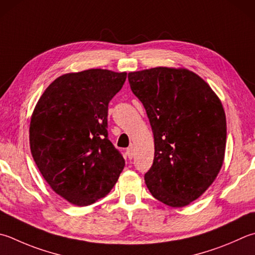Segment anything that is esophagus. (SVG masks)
Segmentation results:
<instances>
[{"label": "esophagus", "mask_w": 255, "mask_h": 255, "mask_svg": "<svg viewBox=\"0 0 255 255\" xmlns=\"http://www.w3.org/2000/svg\"><path fill=\"white\" fill-rule=\"evenodd\" d=\"M126 154H127V156L129 158V160H131V158L134 156V150H133V147H132V146L127 148Z\"/></svg>", "instance_id": "1"}]
</instances>
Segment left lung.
<instances>
[{"instance_id":"8db88e82","label":"left lung","mask_w":255,"mask_h":255,"mask_svg":"<svg viewBox=\"0 0 255 255\" xmlns=\"http://www.w3.org/2000/svg\"><path fill=\"white\" fill-rule=\"evenodd\" d=\"M154 135V160L144 175L151 194L172 208L199 199L217 179L227 143L223 105L210 85L186 69L129 72Z\"/></svg>"}]
</instances>
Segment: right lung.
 Instances as JSON below:
<instances>
[{
	"mask_svg": "<svg viewBox=\"0 0 255 255\" xmlns=\"http://www.w3.org/2000/svg\"><path fill=\"white\" fill-rule=\"evenodd\" d=\"M127 72L90 69L59 76L37 101L30 123V147L51 189L85 206L104 198L126 161L108 137L109 103Z\"/></svg>",
	"mask_w": 255,
	"mask_h": 255,
	"instance_id": "obj_1",
	"label": "right lung"
}]
</instances>
